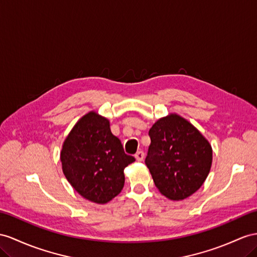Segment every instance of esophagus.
Here are the masks:
<instances>
[{"label": "esophagus", "instance_id": "obj_1", "mask_svg": "<svg viewBox=\"0 0 257 257\" xmlns=\"http://www.w3.org/2000/svg\"><path fill=\"white\" fill-rule=\"evenodd\" d=\"M135 157H136L137 161H139V162L142 161L144 159V152H143V151H138V152L135 155Z\"/></svg>", "mask_w": 257, "mask_h": 257}]
</instances>
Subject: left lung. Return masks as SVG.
<instances>
[{"mask_svg": "<svg viewBox=\"0 0 257 257\" xmlns=\"http://www.w3.org/2000/svg\"><path fill=\"white\" fill-rule=\"evenodd\" d=\"M149 136L146 164L160 192L180 201L197 191L213 160L212 147L200 131L185 118L172 114L157 120Z\"/></svg>", "mask_w": 257, "mask_h": 257, "instance_id": "left-lung-1", "label": "left lung"}]
</instances>
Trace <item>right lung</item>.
<instances>
[{"label":"right lung","mask_w":257,"mask_h":257,"mask_svg":"<svg viewBox=\"0 0 257 257\" xmlns=\"http://www.w3.org/2000/svg\"><path fill=\"white\" fill-rule=\"evenodd\" d=\"M61 161L65 177L79 194L105 204L120 193L123 169L136 159L124 153L106 118L90 111L66 138Z\"/></svg>","instance_id":"right-lung-1"}]
</instances>
